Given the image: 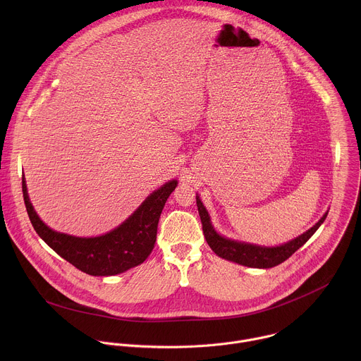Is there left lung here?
I'll use <instances>...</instances> for the list:
<instances>
[{
    "mask_svg": "<svg viewBox=\"0 0 361 361\" xmlns=\"http://www.w3.org/2000/svg\"><path fill=\"white\" fill-rule=\"evenodd\" d=\"M195 200H197L198 214L202 224V233L210 248L224 260H228L245 267H252V269H271L286 262L288 257H291L301 245H304L308 241V238L317 231V228L323 224V221L329 214V212H326L323 217L312 228H308L305 233L300 234L298 237L280 245L267 247V245L238 241V240H233L221 235L214 228L210 214L207 209L204 207V204L200 200L198 194L195 195Z\"/></svg>",
    "mask_w": 361,
    "mask_h": 361,
    "instance_id": "obj_1",
    "label": "left lung"
}]
</instances>
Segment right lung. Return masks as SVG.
<instances>
[{
	"instance_id": "add662e5",
	"label": "right lung",
	"mask_w": 361,
	"mask_h": 361,
	"mask_svg": "<svg viewBox=\"0 0 361 361\" xmlns=\"http://www.w3.org/2000/svg\"><path fill=\"white\" fill-rule=\"evenodd\" d=\"M178 181L152 191L118 227L97 237H77L49 228L35 213L23 176V195L37 234L64 260L90 276H116L145 262L157 238V226L167 198Z\"/></svg>"
}]
</instances>
